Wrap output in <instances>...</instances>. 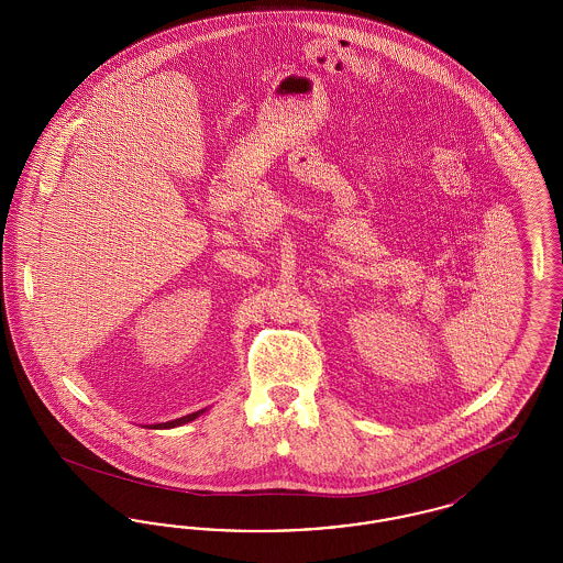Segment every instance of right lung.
Wrapping results in <instances>:
<instances>
[{
    "mask_svg": "<svg viewBox=\"0 0 563 563\" xmlns=\"http://www.w3.org/2000/svg\"><path fill=\"white\" fill-rule=\"evenodd\" d=\"M200 413H205V409L196 411V413H189L184 418H177V420H170V422H162V424H154V429H175V427H181V424H188L191 420H196Z\"/></svg>",
    "mask_w": 563,
    "mask_h": 563,
    "instance_id": "add662e5",
    "label": "right lung"
}]
</instances>
